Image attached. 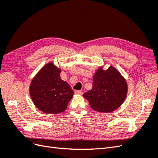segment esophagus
<instances>
[{
  "label": "esophagus",
  "mask_w": 158,
  "mask_h": 158,
  "mask_svg": "<svg viewBox=\"0 0 158 158\" xmlns=\"http://www.w3.org/2000/svg\"><path fill=\"white\" fill-rule=\"evenodd\" d=\"M74 93H75V94H77V95H82L83 94V92H81V91H80V90H75Z\"/></svg>",
  "instance_id": "1"
}]
</instances>
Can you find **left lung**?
I'll return each mask as SVG.
<instances>
[{
	"label": "left lung",
	"mask_w": 158,
	"mask_h": 158,
	"mask_svg": "<svg viewBox=\"0 0 158 158\" xmlns=\"http://www.w3.org/2000/svg\"><path fill=\"white\" fill-rule=\"evenodd\" d=\"M128 92L127 81L113 66L107 70L100 66L93 76V87L83 96L98 112L109 113L118 109L125 101Z\"/></svg>",
	"instance_id": "1"
}]
</instances>
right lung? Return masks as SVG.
Segmentation results:
<instances>
[{
  "mask_svg": "<svg viewBox=\"0 0 158 158\" xmlns=\"http://www.w3.org/2000/svg\"><path fill=\"white\" fill-rule=\"evenodd\" d=\"M61 70L52 63L46 64L33 77L30 85L33 103L41 111L57 114L64 111L74 92L60 78Z\"/></svg>",
  "mask_w": 158,
  "mask_h": 158,
  "instance_id": "right-lung-1",
  "label": "right lung"
}]
</instances>
